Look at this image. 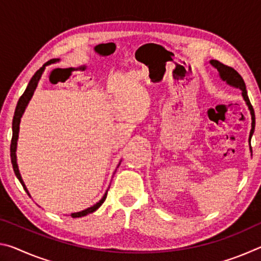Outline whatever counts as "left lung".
Instances as JSON below:
<instances>
[{
	"mask_svg": "<svg viewBox=\"0 0 261 261\" xmlns=\"http://www.w3.org/2000/svg\"><path fill=\"white\" fill-rule=\"evenodd\" d=\"M210 63L213 65V67L216 70H218L219 76L223 82H226L229 86H232L235 88H240V90L242 91V96L245 101L247 108H249V110H250L251 120H252V123H251L250 137H249V143H250V146H251V138H252V135L254 132V126H255V117H254V110L252 108V105H251L250 100H249V96H247L245 83H244V81H243L241 74L238 73L235 69H232L230 67H227V65L222 64L221 62L216 61V60H211Z\"/></svg>",
	"mask_w": 261,
	"mask_h": 261,
	"instance_id": "left-lung-1",
	"label": "left lung"
}]
</instances>
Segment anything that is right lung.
<instances>
[{
    "label": "right lung",
    "mask_w": 261,
    "mask_h": 261,
    "mask_svg": "<svg viewBox=\"0 0 261 261\" xmlns=\"http://www.w3.org/2000/svg\"><path fill=\"white\" fill-rule=\"evenodd\" d=\"M56 62H60V59H54V60H50L48 61L47 63H45L42 65V67L38 70L37 72L34 73V76L31 78V81L29 83L28 87H26L25 92L23 93V95L20 96L19 100H18V103H17V107L15 110V115H14V120H12V139H11V145H10V156H11V163H12V168H14V171H15V175L16 177L18 178V180L20 182V184L23 185V188L28 194L30 196V192L28 188H26V185L24 183L23 178H21L20 173H19V169H18V165H17V155H16V151H17V141H18V136H19V124H20V118L23 116V114L25 112L26 107H28V105L30 102V100L32 99L33 93L35 91V88L38 86V83L40 81V78L42 76L43 71H45V69L47 65H50V64H54ZM121 165V161L118 163V166ZM117 166V167H118ZM107 192H108V189L107 191L105 192L103 197L101 198V199L94 204L93 206L88 207V208L81 211V212H76V213H71L70 216H72V218H82V216H85L90 213H93L96 210L99 208V207L103 204V201L106 200V198H107ZM31 197V196H30Z\"/></svg>",
    "instance_id": "right-lung-1"
}]
</instances>
